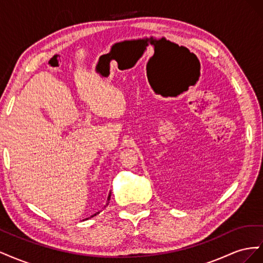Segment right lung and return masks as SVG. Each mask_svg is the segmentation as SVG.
<instances>
[{
  "mask_svg": "<svg viewBox=\"0 0 263 263\" xmlns=\"http://www.w3.org/2000/svg\"><path fill=\"white\" fill-rule=\"evenodd\" d=\"M110 194H112V192H109V194H108V196H107V201H106V204L104 205V208H106V206L108 205V202H109V200H110ZM100 212H98V213H95V214H93V215H91L90 217H87V218H85V219H89V218H91V217H93V216H97V215L99 214ZM84 220V219H83Z\"/></svg>",
  "mask_w": 263,
  "mask_h": 263,
  "instance_id": "right-lung-1",
  "label": "right lung"
}]
</instances>
